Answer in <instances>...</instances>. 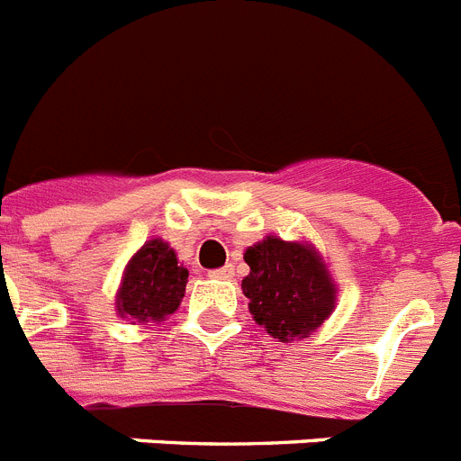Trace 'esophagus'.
<instances>
[{
    "instance_id": "esophagus-1",
    "label": "esophagus",
    "mask_w": 461,
    "mask_h": 461,
    "mask_svg": "<svg viewBox=\"0 0 461 461\" xmlns=\"http://www.w3.org/2000/svg\"><path fill=\"white\" fill-rule=\"evenodd\" d=\"M233 275H235L233 266H223V268H219V270H212L210 277H216V279H233Z\"/></svg>"
}]
</instances>
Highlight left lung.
<instances>
[{
	"mask_svg": "<svg viewBox=\"0 0 461 461\" xmlns=\"http://www.w3.org/2000/svg\"><path fill=\"white\" fill-rule=\"evenodd\" d=\"M245 263L251 317L282 343L312 336L336 308V285L310 242L268 235L245 251Z\"/></svg>",
	"mask_w": 461,
	"mask_h": 461,
	"instance_id": "8db88e82",
	"label": "left lung"
}]
</instances>
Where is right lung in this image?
I'll return each mask as SVG.
<instances>
[{
  "instance_id": "add662e5",
  "label": "right lung",
  "mask_w": 461,
  "mask_h": 461,
  "mask_svg": "<svg viewBox=\"0 0 461 461\" xmlns=\"http://www.w3.org/2000/svg\"><path fill=\"white\" fill-rule=\"evenodd\" d=\"M188 282V270L176 261V254L160 238L130 258L116 291V312L132 324L163 321L179 308Z\"/></svg>"
}]
</instances>
